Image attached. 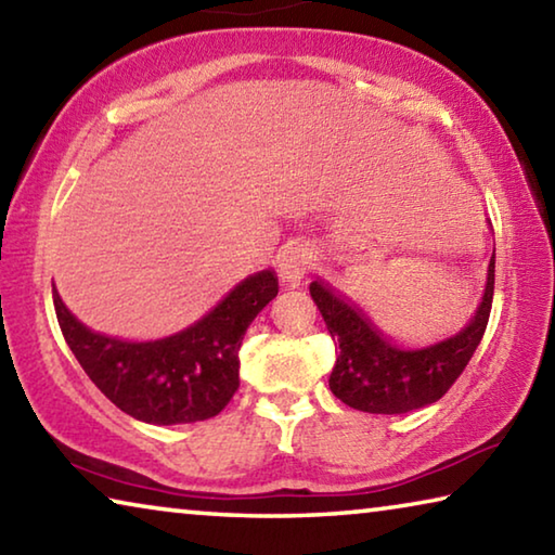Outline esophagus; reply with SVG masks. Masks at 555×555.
<instances>
[{"label":"esophagus","instance_id":"esophagus-1","mask_svg":"<svg viewBox=\"0 0 555 555\" xmlns=\"http://www.w3.org/2000/svg\"><path fill=\"white\" fill-rule=\"evenodd\" d=\"M313 264V251L308 244H291L279 255V274L288 284H300V279L308 274Z\"/></svg>","mask_w":555,"mask_h":555}]
</instances>
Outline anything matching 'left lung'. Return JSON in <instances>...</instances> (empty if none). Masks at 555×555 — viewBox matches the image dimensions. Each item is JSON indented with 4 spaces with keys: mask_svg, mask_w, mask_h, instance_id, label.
Returning a JSON list of instances; mask_svg holds the SVG:
<instances>
[{
    "mask_svg": "<svg viewBox=\"0 0 555 555\" xmlns=\"http://www.w3.org/2000/svg\"><path fill=\"white\" fill-rule=\"evenodd\" d=\"M311 296L337 343L331 391L347 406L367 413H406L438 401L453 387L480 345L494 296V255L487 269L482 304L473 321L455 337L424 347L401 350L384 337L360 308L313 281Z\"/></svg>",
    "mask_w": 555,
    "mask_h": 555,
    "instance_id": "left-lung-1",
    "label": "left lung"
}]
</instances>
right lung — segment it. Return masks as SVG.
I'll return each instance as SVG.
<instances>
[{"label": "right lung", "instance_id": "1", "mask_svg": "<svg viewBox=\"0 0 555 555\" xmlns=\"http://www.w3.org/2000/svg\"><path fill=\"white\" fill-rule=\"evenodd\" d=\"M276 294L274 271H259L198 323L154 343H127L88 331L55 288L53 306L65 343L92 384L131 418L173 426L212 418L228 406L240 387L242 337Z\"/></svg>", "mask_w": 555, "mask_h": 555}]
</instances>
